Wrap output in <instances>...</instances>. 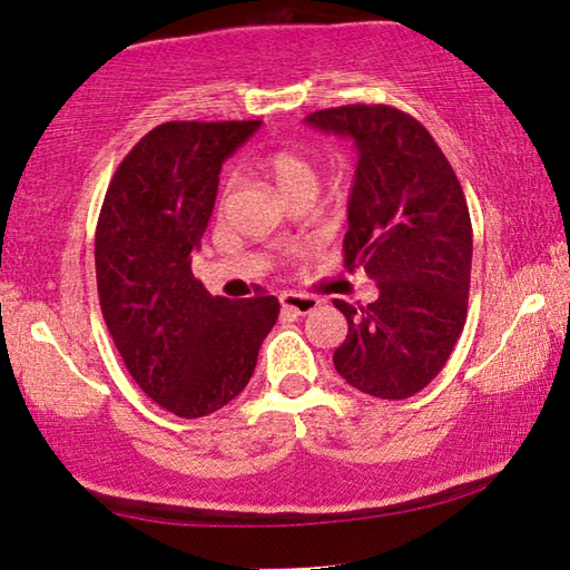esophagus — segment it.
Segmentation results:
<instances>
[{
	"label": "esophagus",
	"instance_id": "esophagus-1",
	"mask_svg": "<svg viewBox=\"0 0 570 570\" xmlns=\"http://www.w3.org/2000/svg\"><path fill=\"white\" fill-rule=\"evenodd\" d=\"M282 306L286 312H294V314H312L314 308L320 306V298L288 292V294H282Z\"/></svg>",
	"mask_w": 570,
	"mask_h": 570
}]
</instances>
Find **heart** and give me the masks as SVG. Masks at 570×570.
Masks as SVG:
<instances>
[{
	"instance_id": "b5f03b06",
	"label": "heart",
	"mask_w": 570,
	"mask_h": 570,
	"mask_svg": "<svg viewBox=\"0 0 570 570\" xmlns=\"http://www.w3.org/2000/svg\"><path fill=\"white\" fill-rule=\"evenodd\" d=\"M256 166L276 183V188L282 190L286 198L294 196V193L302 188L316 190V183H320V170H316L314 160L304 156L302 150H272L258 158Z\"/></svg>"
}]
</instances>
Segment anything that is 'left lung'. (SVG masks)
<instances>
[{
    "instance_id": "obj_1",
    "label": "left lung",
    "mask_w": 570,
    "mask_h": 570,
    "mask_svg": "<svg viewBox=\"0 0 570 570\" xmlns=\"http://www.w3.org/2000/svg\"><path fill=\"white\" fill-rule=\"evenodd\" d=\"M306 122L360 150L344 266H362L380 288L366 306L334 298L350 324L334 366L364 394L407 400L438 377L468 320L465 193L428 128L397 108L342 105Z\"/></svg>"
}]
</instances>
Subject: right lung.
Returning <instances> with one entry per match:
<instances>
[{
    "label": "right lung",
    "instance_id": "right-lung-1",
    "mask_svg": "<svg viewBox=\"0 0 570 570\" xmlns=\"http://www.w3.org/2000/svg\"><path fill=\"white\" fill-rule=\"evenodd\" d=\"M258 120H170L122 158L95 230L100 308L138 387L178 417H206L246 387L278 298L210 296L190 254L214 214L224 160Z\"/></svg>",
    "mask_w": 570,
    "mask_h": 570
}]
</instances>
